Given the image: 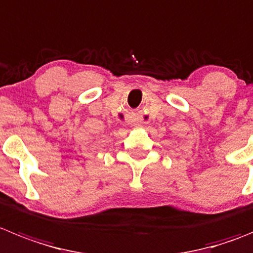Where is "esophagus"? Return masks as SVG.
<instances>
[{"instance_id": "1", "label": "esophagus", "mask_w": 253, "mask_h": 253, "mask_svg": "<svg viewBox=\"0 0 253 253\" xmlns=\"http://www.w3.org/2000/svg\"><path fill=\"white\" fill-rule=\"evenodd\" d=\"M129 122H130V124H133V125H140V118L139 117H133L131 118L130 120H129Z\"/></svg>"}]
</instances>
